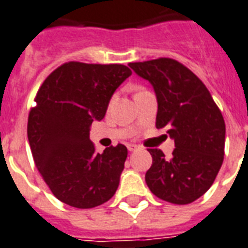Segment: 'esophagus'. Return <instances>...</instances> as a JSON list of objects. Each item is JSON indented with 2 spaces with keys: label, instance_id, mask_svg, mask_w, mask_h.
<instances>
[{
  "label": "esophagus",
  "instance_id": "1",
  "mask_svg": "<svg viewBox=\"0 0 248 248\" xmlns=\"http://www.w3.org/2000/svg\"><path fill=\"white\" fill-rule=\"evenodd\" d=\"M127 149H128V152H134V150H136V149H138V146L134 144H127Z\"/></svg>",
  "mask_w": 248,
  "mask_h": 248
}]
</instances>
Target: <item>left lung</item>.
<instances>
[{"label":"left lung","instance_id":"8db88e82","mask_svg":"<svg viewBox=\"0 0 248 248\" xmlns=\"http://www.w3.org/2000/svg\"><path fill=\"white\" fill-rule=\"evenodd\" d=\"M130 66L154 88L156 128H166L176 148L167 159L148 149L153 164L145 174L153 194L177 205L191 204L215 181L224 159L225 124L208 88L194 72L172 58L132 62Z\"/></svg>","mask_w":248,"mask_h":248}]
</instances>
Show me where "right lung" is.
Masks as SVG:
<instances>
[{
    "label": "right lung",
    "instance_id": "right-lung-1",
    "mask_svg": "<svg viewBox=\"0 0 248 248\" xmlns=\"http://www.w3.org/2000/svg\"><path fill=\"white\" fill-rule=\"evenodd\" d=\"M131 74L124 65L71 61L49 74L38 90L28 140L44 182L70 206L95 208L117 191L127 148L118 144L99 154L89 131L93 121L103 120L113 93Z\"/></svg>",
    "mask_w": 248,
    "mask_h": 248
}]
</instances>
